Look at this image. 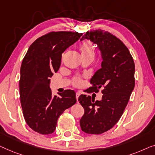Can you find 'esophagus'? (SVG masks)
Masks as SVG:
<instances>
[{
	"mask_svg": "<svg viewBox=\"0 0 155 155\" xmlns=\"http://www.w3.org/2000/svg\"><path fill=\"white\" fill-rule=\"evenodd\" d=\"M79 95H80V93L77 92V93H76V97H77V102H78V97H79Z\"/></svg>",
	"mask_w": 155,
	"mask_h": 155,
	"instance_id": "1",
	"label": "esophagus"
}]
</instances>
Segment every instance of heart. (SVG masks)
Masks as SVG:
<instances>
[{
  "mask_svg": "<svg viewBox=\"0 0 155 155\" xmlns=\"http://www.w3.org/2000/svg\"><path fill=\"white\" fill-rule=\"evenodd\" d=\"M78 49L81 54L82 58H90L93 60L95 58V47L92 42L90 41H84L82 42L78 46ZM75 86H79L81 84V81L80 78H77L74 79V81Z\"/></svg>",
  "mask_w": 155,
  "mask_h": 155,
  "instance_id": "obj_1",
  "label": "heart"
}]
</instances>
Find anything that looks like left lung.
<instances>
[{"mask_svg":"<svg viewBox=\"0 0 155 155\" xmlns=\"http://www.w3.org/2000/svg\"><path fill=\"white\" fill-rule=\"evenodd\" d=\"M88 39L97 45L102 58L101 68L91 79L90 90L103 88L101 100L81 95L78 101L84 109L80 119L83 131L101 134L116 124L127 105L135 86V64L127 47L116 36L97 29L86 32L81 41Z\"/></svg>","mask_w":155,"mask_h":155,"instance_id":"left-lung-1","label":"left lung"}]
</instances>
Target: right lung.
I'll use <instances>...</instances> for the list:
<instances>
[{"label": "right lung", "instance_id": "1", "mask_svg": "<svg viewBox=\"0 0 155 155\" xmlns=\"http://www.w3.org/2000/svg\"><path fill=\"white\" fill-rule=\"evenodd\" d=\"M82 34L50 32L37 38L23 59L19 79L21 108L28 126L38 134H53L59 117L77 102L73 90H65L53 97L50 78L59 70L63 52Z\"/></svg>", "mask_w": 155, "mask_h": 155}]
</instances>
